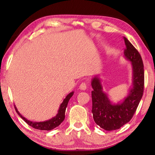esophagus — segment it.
Returning <instances> with one entry per match:
<instances>
[{"mask_svg": "<svg viewBox=\"0 0 155 155\" xmlns=\"http://www.w3.org/2000/svg\"><path fill=\"white\" fill-rule=\"evenodd\" d=\"M79 89H81V90H85L87 89V84H86V83L83 82L81 83L79 86Z\"/></svg>", "mask_w": 155, "mask_h": 155, "instance_id": "1", "label": "esophagus"}]
</instances>
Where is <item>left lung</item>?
<instances>
[{"label":"left lung","instance_id":"1","mask_svg":"<svg viewBox=\"0 0 155 155\" xmlns=\"http://www.w3.org/2000/svg\"><path fill=\"white\" fill-rule=\"evenodd\" d=\"M127 48L124 57L131 63L133 71L132 87L127 97L117 104L112 103L108 96L103 91L98 76L91 80L92 112L94 122L106 130L119 129L130 121L136 111L143 96L144 87V70L141 57L133 44L124 37Z\"/></svg>","mask_w":155,"mask_h":155}]
</instances>
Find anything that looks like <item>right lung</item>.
Segmentation results:
<instances>
[{"mask_svg":"<svg viewBox=\"0 0 155 155\" xmlns=\"http://www.w3.org/2000/svg\"><path fill=\"white\" fill-rule=\"evenodd\" d=\"M73 94H74V91H72V92H70L68 95H67L66 97H65V98L64 100L63 103L60 104L59 109L58 110V113H57V114L55 115V116L53 117L51 119H50L48 120H46V121H44V122H37L30 121V120L26 119L25 117H23L22 115L20 114L15 106H14L15 109V111H16L17 114L20 115L21 118L24 120V121L25 122H27V124L31 126V127H32L33 128H35V129H38V130H51L53 129V128L58 127V126L61 124V123L64 120L65 109H66L68 102H69L70 98L73 96Z\"/></svg>","mask_w":155,"mask_h":155,"instance_id":"add662e5","label":"right lung"}]
</instances>
